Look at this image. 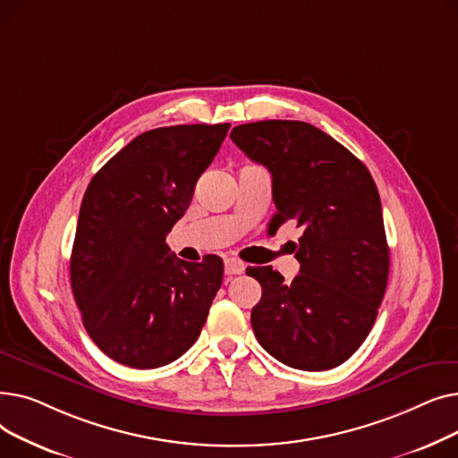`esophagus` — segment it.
Wrapping results in <instances>:
<instances>
[{
	"mask_svg": "<svg viewBox=\"0 0 458 458\" xmlns=\"http://www.w3.org/2000/svg\"><path fill=\"white\" fill-rule=\"evenodd\" d=\"M245 263L243 261H239V259H233V258H228L226 261H225V273L226 275H242V273H245Z\"/></svg>",
	"mask_w": 458,
	"mask_h": 458,
	"instance_id": "34e87169",
	"label": "esophagus"
}]
</instances>
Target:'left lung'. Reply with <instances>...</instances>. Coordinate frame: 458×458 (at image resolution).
<instances>
[{"instance_id": "left-lung-1", "label": "left lung", "mask_w": 458, "mask_h": 458, "mask_svg": "<svg viewBox=\"0 0 458 458\" xmlns=\"http://www.w3.org/2000/svg\"><path fill=\"white\" fill-rule=\"evenodd\" d=\"M230 139L273 176L276 230L302 228L301 271L285 284L271 266L247 267L261 285L250 323L278 362L323 371L344 364L377 319L390 273L382 206L368 166L301 120L235 126Z\"/></svg>"}]
</instances>
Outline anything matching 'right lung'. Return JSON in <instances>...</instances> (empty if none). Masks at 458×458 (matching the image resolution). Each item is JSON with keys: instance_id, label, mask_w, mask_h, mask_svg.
I'll use <instances>...</instances> for the list:
<instances>
[{"instance_id": "obj_1", "label": "right lung", "mask_w": 458, "mask_h": 458, "mask_svg": "<svg viewBox=\"0 0 458 458\" xmlns=\"http://www.w3.org/2000/svg\"><path fill=\"white\" fill-rule=\"evenodd\" d=\"M230 124L144 131L90 180L70 256V284L90 340L114 362L166 366L199 340L223 259H178L166 233L191 204Z\"/></svg>"}]
</instances>
